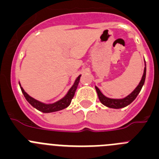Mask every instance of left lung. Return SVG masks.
<instances>
[{
    "label": "left lung",
    "mask_w": 159,
    "mask_h": 159,
    "mask_svg": "<svg viewBox=\"0 0 159 159\" xmlns=\"http://www.w3.org/2000/svg\"><path fill=\"white\" fill-rule=\"evenodd\" d=\"M146 79V67L144 68V73L143 75V78L140 81L139 84L138 86L135 88V89L131 93V94L126 97L124 99H110V98H108L105 96L103 95L101 93V92L100 91V89L97 88V86L95 87L96 90H97V95H98V97H99V100L101 103H102L104 105L108 107V108H124V107L128 106V104H131L134 100L136 98V97L138 96V94L139 93V92L142 89L143 85H144V82H145Z\"/></svg>",
    "instance_id": "obj_1"
}]
</instances>
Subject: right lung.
Instances as JSON below:
<instances>
[{
  "label": "right lung",
  "mask_w": 159,
  "mask_h": 159,
  "mask_svg": "<svg viewBox=\"0 0 159 159\" xmlns=\"http://www.w3.org/2000/svg\"><path fill=\"white\" fill-rule=\"evenodd\" d=\"M80 78H81V75L78 77V78L76 79L75 82H74V85L70 88V89L69 90V92L67 93L66 95L61 99L60 101H57V102L54 103V104H46L43 103H41L39 101H36L34 98H32L31 97H30L28 93H27L24 90V89L20 86H20L21 91H22L23 94H24L25 99L28 101L31 106H33L34 108H36L39 111L44 112V113H49V112H53V111H60V110L64 109V108H67L70 104L71 101H72L73 97H74V93H75V91H76L77 88H78V83H79Z\"/></svg>",
  "instance_id": "add662e5"
}]
</instances>
